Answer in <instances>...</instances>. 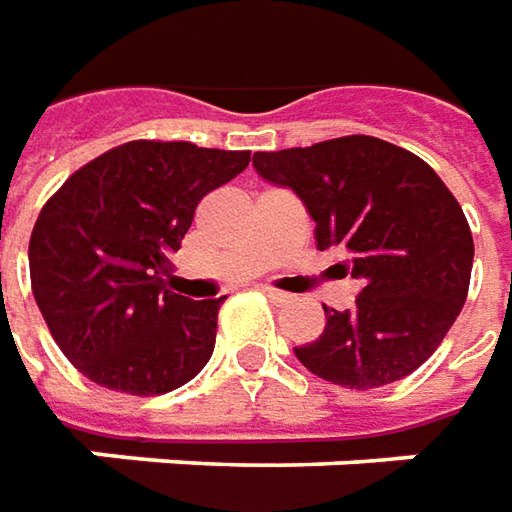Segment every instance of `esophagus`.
<instances>
[{
  "instance_id": "obj_1",
  "label": "esophagus",
  "mask_w": 512,
  "mask_h": 512,
  "mask_svg": "<svg viewBox=\"0 0 512 512\" xmlns=\"http://www.w3.org/2000/svg\"><path fill=\"white\" fill-rule=\"evenodd\" d=\"M263 294L272 300V303H289L291 300V294H286V291H277L272 289V286H263Z\"/></svg>"
}]
</instances>
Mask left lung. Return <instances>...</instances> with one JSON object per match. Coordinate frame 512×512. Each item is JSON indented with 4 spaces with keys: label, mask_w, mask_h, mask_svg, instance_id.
Returning <instances> with one entry per match:
<instances>
[{
    "label": "left lung",
    "mask_w": 512,
    "mask_h": 512,
    "mask_svg": "<svg viewBox=\"0 0 512 512\" xmlns=\"http://www.w3.org/2000/svg\"><path fill=\"white\" fill-rule=\"evenodd\" d=\"M252 167L303 201L317 246L348 257L340 266L362 280L357 306L326 309L323 334L297 345V360L357 391L416 371L459 317L473 269L470 226L442 178L371 135L255 152Z\"/></svg>",
    "instance_id": "1"
}]
</instances>
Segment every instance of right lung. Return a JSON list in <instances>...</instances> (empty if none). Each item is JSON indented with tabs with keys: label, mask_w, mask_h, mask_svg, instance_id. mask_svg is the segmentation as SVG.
Masks as SVG:
<instances>
[{
	"label": "right lung",
	"mask_w": 512,
	"mask_h": 512,
	"mask_svg": "<svg viewBox=\"0 0 512 512\" xmlns=\"http://www.w3.org/2000/svg\"><path fill=\"white\" fill-rule=\"evenodd\" d=\"M246 150L130 141L73 172L30 235V286L62 354L110 391L181 388L212 357L221 300L164 289L203 195Z\"/></svg>",
	"instance_id": "add662e5"
}]
</instances>
